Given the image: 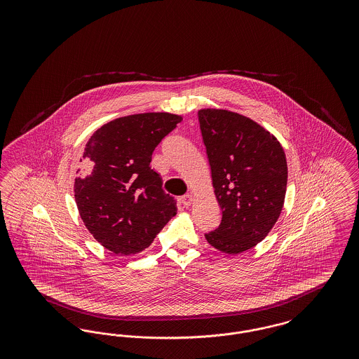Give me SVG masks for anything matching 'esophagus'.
<instances>
[{
  "label": "esophagus",
  "mask_w": 359,
  "mask_h": 359,
  "mask_svg": "<svg viewBox=\"0 0 359 359\" xmlns=\"http://www.w3.org/2000/svg\"><path fill=\"white\" fill-rule=\"evenodd\" d=\"M191 202H192V196H191L189 194H186V195H183V196L180 198V203L184 205V207H189Z\"/></svg>",
  "instance_id": "obj_1"
}]
</instances>
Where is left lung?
I'll list each match as a JSON object with an SVG mask.
<instances>
[{"label": "left lung", "mask_w": 359, "mask_h": 359, "mask_svg": "<svg viewBox=\"0 0 359 359\" xmlns=\"http://www.w3.org/2000/svg\"><path fill=\"white\" fill-rule=\"evenodd\" d=\"M212 187L222 210L219 226L205 234L227 255L266 237L284 205L288 167L283 147L268 130L229 110L198 113Z\"/></svg>", "instance_id": "1"}]
</instances>
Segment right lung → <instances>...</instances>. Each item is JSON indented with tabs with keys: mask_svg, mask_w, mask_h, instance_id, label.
Wrapping results in <instances>:
<instances>
[{
	"mask_svg": "<svg viewBox=\"0 0 359 359\" xmlns=\"http://www.w3.org/2000/svg\"><path fill=\"white\" fill-rule=\"evenodd\" d=\"M182 120L170 113L121 117L86 144L88 171L75 179V202L86 227L107 250L142 252L176 215V201L149 164L154 148Z\"/></svg>",
	"mask_w": 359,
	"mask_h": 359,
	"instance_id": "1",
	"label": "right lung"
}]
</instances>
